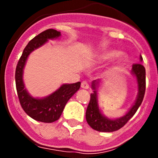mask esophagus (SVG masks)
Returning <instances> with one entry per match:
<instances>
[{"mask_svg":"<svg viewBox=\"0 0 158 158\" xmlns=\"http://www.w3.org/2000/svg\"><path fill=\"white\" fill-rule=\"evenodd\" d=\"M81 88L82 89H89V84H88V82L87 81H82L81 82Z\"/></svg>","mask_w":158,"mask_h":158,"instance_id":"esophagus-1","label":"esophagus"}]
</instances>
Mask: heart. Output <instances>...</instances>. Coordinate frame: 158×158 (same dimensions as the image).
Wrapping results in <instances>:
<instances>
[{"label":"heart","mask_w":158,"mask_h":158,"mask_svg":"<svg viewBox=\"0 0 158 158\" xmlns=\"http://www.w3.org/2000/svg\"><path fill=\"white\" fill-rule=\"evenodd\" d=\"M119 55V52L117 51H115V50H107V51H103L100 54H99L96 57V60L97 62H109V61H111L114 58H115L116 57H118ZM120 58L122 60L125 59L124 56L123 55H120Z\"/></svg>","instance_id":"1"}]
</instances>
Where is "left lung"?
Returning <instances> with one entry per match:
<instances>
[{
  "instance_id": "8db88e82",
  "label": "left lung",
  "mask_w": 158,
  "mask_h": 158,
  "mask_svg": "<svg viewBox=\"0 0 158 158\" xmlns=\"http://www.w3.org/2000/svg\"><path fill=\"white\" fill-rule=\"evenodd\" d=\"M140 61L142 62V55H140ZM131 73L136 77L139 93L133 105L131 106L127 112L120 118H107L101 112L99 107L97 93L101 81L98 79L92 82L91 87L93 93L90 95V101L86 110L85 116L88 124L93 129L100 132H112L118 131L133 117L137 110L139 109L144 98L146 91V69L141 63L134 64L132 65Z\"/></svg>"
}]
</instances>
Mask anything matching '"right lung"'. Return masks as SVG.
Returning a JSON list of instances; mask_svg holds the SVG:
<instances>
[{"mask_svg":"<svg viewBox=\"0 0 158 158\" xmlns=\"http://www.w3.org/2000/svg\"><path fill=\"white\" fill-rule=\"evenodd\" d=\"M61 32L54 29H47L32 39L24 48L16 69V86L19 103L23 111L35 120L43 123H53L58 120L62 115L68 100L81 87V82L63 84L56 91L43 98L31 96L25 88L23 80V69L29 54L42 47L49 40L58 39Z\"/></svg>","mask_w":158,"mask_h":158,"instance_id":"right-lung-1","label":"right lung"}]
</instances>
